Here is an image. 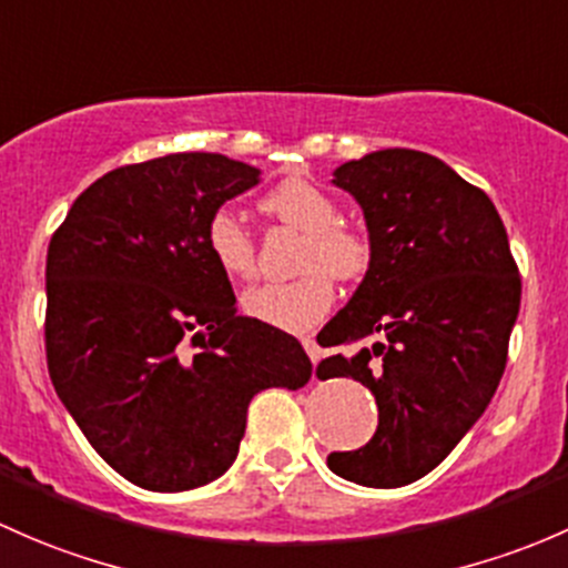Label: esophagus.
Wrapping results in <instances>:
<instances>
[{"mask_svg":"<svg viewBox=\"0 0 568 568\" xmlns=\"http://www.w3.org/2000/svg\"><path fill=\"white\" fill-rule=\"evenodd\" d=\"M301 342H303V349H306V353H308V358H312V364H317V361L323 358V353H320L317 342H314L312 336H303Z\"/></svg>","mask_w":568,"mask_h":568,"instance_id":"esophagus-1","label":"esophagus"}]
</instances>
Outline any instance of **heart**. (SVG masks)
<instances>
[{
  "mask_svg": "<svg viewBox=\"0 0 568 568\" xmlns=\"http://www.w3.org/2000/svg\"><path fill=\"white\" fill-rule=\"evenodd\" d=\"M260 204L273 219L306 232L301 251V271L306 276L286 284L251 286L243 295V312L278 331H312L323 323L336 297L331 276L349 282L366 273L372 262L369 237L338 221L336 199L306 178L284 180ZM204 243L224 276L248 278L254 273V241L232 210L210 215Z\"/></svg>",
  "mask_w": 568,
  "mask_h": 568,
  "instance_id": "heart-1",
  "label": "heart"
}]
</instances>
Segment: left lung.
<instances>
[{"label":"left lung","mask_w":568,"mask_h":568,"mask_svg":"<svg viewBox=\"0 0 568 568\" xmlns=\"http://www.w3.org/2000/svg\"><path fill=\"white\" fill-rule=\"evenodd\" d=\"M331 183L364 210L372 262L317 336L353 355L325 358L317 377L366 385L379 424L364 448L333 452L327 467L396 489L435 470L487 410L523 282L495 204L440 158L377 150L342 163Z\"/></svg>","instance_id":"8db88e82"}]
</instances>
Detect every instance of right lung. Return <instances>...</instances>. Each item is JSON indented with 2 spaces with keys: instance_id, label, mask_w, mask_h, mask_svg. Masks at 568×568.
Wrapping results in <instances>:
<instances>
[{
  "instance_id": "obj_1",
  "label": "right lung",
  "mask_w": 568,
  "mask_h": 568,
  "mask_svg": "<svg viewBox=\"0 0 568 568\" xmlns=\"http://www.w3.org/2000/svg\"><path fill=\"white\" fill-rule=\"evenodd\" d=\"M260 174L219 153L120 166L75 199L49 243L51 383L136 487L183 493L224 476L251 399L312 377L295 336L237 314L204 243L210 215Z\"/></svg>"
}]
</instances>
